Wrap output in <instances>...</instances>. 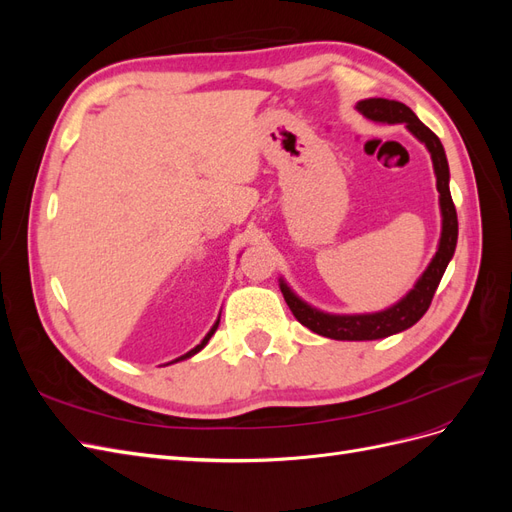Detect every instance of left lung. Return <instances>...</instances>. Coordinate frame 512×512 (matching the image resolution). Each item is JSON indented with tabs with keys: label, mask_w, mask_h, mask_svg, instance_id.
Segmentation results:
<instances>
[{
	"label": "left lung",
	"mask_w": 512,
	"mask_h": 512,
	"mask_svg": "<svg viewBox=\"0 0 512 512\" xmlns=\"http://www.w3.org/2000/svg\"><path fill=\"white\" fill-rule=\"evenodd\" d=\"M359 113H363L367 119H374L380 123H406V128L425 143V147L431 153L433 173H436V188L440 192V211H442V235L438 243V252L431 258L429 267L425 273L418 277L414 288L406 294L404 299L397 301L395 305L382 309L376 314H327L320 309L307 305L294 294L284 280H280V288L284 299L303 327L314 331L322 337L342 339V342H369V339H382L395 333H401L410 329L412 324L423 318V314L429 309L433 294L442 280V275L451 262L455 247H457V211L451 198V190H448V162L446 153L440 143V138L433 134L425 123L418 119L412 108L401 104L397 100H384V98H369L356 104Z\"/></svg>",
	"instance_id": "obj_1"
}]
</instances>
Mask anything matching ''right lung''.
I'll return each mask as SVG.
<instances>
[{
    "instance_id": "add662e5",
    "label": "right lung",
    "mask_w": 512,
    "mask_h": 512,
    "mask_svg": "<svg viewBox=\"0 0 512 512\" xmlns=\"http://www.w3.org/2000/svg\"><path fill=\"white\" fill-rule=\"evenodd\" d=\"M218 324H220V318H218V320H215V324H213V327H211V331H209V333L205 335V339H203V342H200V344H198L196 348H192L190 352H185L183 356H179V359H175L173 363H177V361H183V359H190V356H194L196 352H200V350H203V348L207 346V342H209V339H211V335H213L215 331H218Z\"/></svg>"
}]
</instances>
